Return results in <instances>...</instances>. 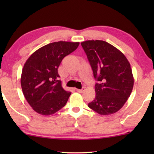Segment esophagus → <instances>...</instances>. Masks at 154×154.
<instances>
[{
  "label": "esophagus",
  "instance_id": "1",
  "mask_svg": "<svg viewBox=\"0 0 154 154\" xmlns=\"http://www.w3.org/2000/svg\"><path fill=\"white\" fill-rule=\"evenodd\" d=\"M75 90H76L77 92H80V93H82V92H83L84 90H85V88H81V89H75Z\"/></svg>",
  "mask_w": 154,
  "mask_h": 154
}]
</instances>
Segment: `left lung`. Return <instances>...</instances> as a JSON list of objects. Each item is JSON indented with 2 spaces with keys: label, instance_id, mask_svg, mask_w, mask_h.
I'll use <instances>...</instances> for the list:
<instances>
[{
  "label": "left lung",
  "instance_id": "left-lung-1",
  "mask_svg": "<svg viewBox=\"0 0 154 154\" xmlns=\"http://www.w3.org/2000/svg\"><path fill=\"white\" fill-rule=\"evenodd\" d=\"M92 67L96 96L88 106L100 115L113 114L128 100L134 85L130 64L123 52L106 41L81 43Z\"/></svg>",
  "mask_w": 154,
  "mask_h": 154
}]
</instances>
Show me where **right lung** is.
<instances>
[{
	"label": "right lung",
	"mask_w": 154,
	"mask_h": 154,
	"mask_svg": "<svg viewBox=\"0 0 154 154\" xmlns=\"http://www.w3.org/2000/svg\"><path fill=\"white\" fill-rule=\"evenodd\" d=\"M79 45V42H54L39 48L27 59L21 86L25 99L35 112L50 116L66 105L71 92L62 88L58 68L63 58Z\"/></svg>",
	"instance_id": "right-lung-1"
}]
</instances>
